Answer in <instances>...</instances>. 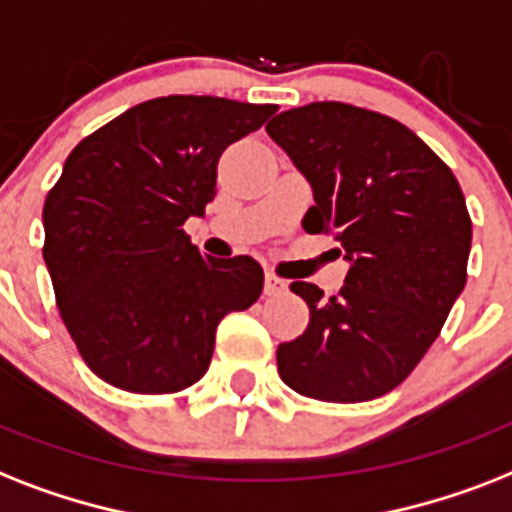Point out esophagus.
<instances>
[{
    "mask_svg": "<svg viewBox=\"0 0 512 512\" xmlns=\"http://www.w3.org/2000/svg\"><path fill=\"white\" fill-rule=\"evenodd\" d=\"M286 289V281L284 278H278L276 273H265V294H270V297H273V294H281Z\"/></svg>",
    "mask_w": 512,
    "mask_h": 512,
    "instance_id": "obj_1",
    "label": "esophagus"
}]
</instances>
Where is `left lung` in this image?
Returning <instances> with one entry per match:
<instances>
[{"mask_svg": "<svg viewBox=\"0 0 512 512\" xmlns=\"http://www.w3.org/2000/svg\"><path fill=\"white\" fill-rule=\"evenodd\" d=\"M265 131L313 189L305 231L334 234L350 263L336 297L292 284L310 323L278 344V373L302 397L376 400L413 373L463 292L471 215L458 178L410 128L344 102L294 107Z\"/></svg>", "mask_w": 512, "mask_h": 512, "instance_id": "8db88e82", "label": "left lung"}]
</instances>
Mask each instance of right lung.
I'll list each match as a JSON object with an SVG mask.
<instances>
[{"label":"right lung","instance_id":"1","mask_svg":"<svg viewBox=\"0 0 512 512\" xmlns=\"http://www.w3.org/2000/svg\"><path fill=\"white\" fill-rule=\"evenodd\" d=\"M276 105L160 97L78 144L44 202V263L62 323L102 381L173 394L205 376L215 328L263 292L249 255L205 257L184 234L218 160Z\"/></svg>","mask_w":512,"mask_h":512}]
</instances>
